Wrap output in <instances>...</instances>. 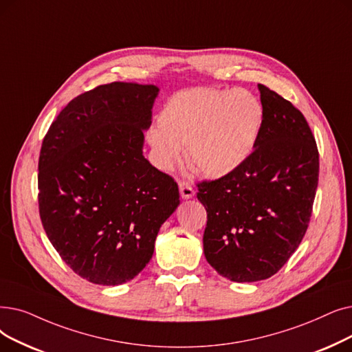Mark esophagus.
Instances as JSON below:
<instances>
[{
  "label": "esophagus",
  "mask_w": 352,
  "mask_h": 352,
  "mask_svg": "<svg viewBox=\"0 0 352 352\" xmlns=\"http://www.w3.org/2000/svg\"><path fill=\"white\" fill-rule=\"evenodd\" d=\"M194 188L188 184L186 181H181L179 182V194L182 198H191L194 195Z\"/></svg>",
  "instance_id": "34e87169"
}]
</instances>
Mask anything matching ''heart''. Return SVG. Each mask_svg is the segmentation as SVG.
I'll use <instances>...</instances> for the list:
<instances>
[{"instance_id":"1","label":"heart","mask_w":352,"mask_h":352,"mask_svg":"<svg viewBox=\"0 0 352 352\" xmlns=\"http://www.w3.org/2000/svg\"><path fill=\"white\" fill-rule=\"evenodd\" d=\"M158 124L146 138L161 170H173L186 148L192 170L219 178L248 161L261 136L265 109L248 90L195 87L168 99Z\"/></svg>"}]
</instances>
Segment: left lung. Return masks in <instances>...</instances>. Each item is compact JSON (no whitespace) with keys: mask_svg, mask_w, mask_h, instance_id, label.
I'll use <instances>...</instances> for the list:
<instances>
[{"mask_svg":"<svg viewBox=\"0 0 352 352\" xmlns=\"http://www.w3.org/2000/svg\"><path fill=\"white\" fill-rule=\"evenodd\" d=\"M265 124L240 168L197 182L207 211V262L233 282L278 273L298 249L312 216L319 177L315 136L302 112L258 85Z\"/></svg>","mask_w":352,"mask_h":352,"instance_id":"obj_1","label":"left lung"}]
</instances>
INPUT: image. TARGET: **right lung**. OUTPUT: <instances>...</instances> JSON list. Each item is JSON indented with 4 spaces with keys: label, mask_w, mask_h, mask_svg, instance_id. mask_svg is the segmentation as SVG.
Returning <instances> with one entry per match:
<instances>
[{
    "label": "right lung",
    "mask_w": 352,
    "mask_h": 352,
    "mask_svg": "<svg viewBox=\"0 0 352 352\" xmlns=\"http://www.w3.org/2000/svg\"><path fill=\"white\" fill-rule=\"evenodd\" d=\"M158 90L122 82L87 90L67 103L43 140L41 224L63 262L91 283L133 279L179 204L174 178L142 155Z\"/></svg>",
    "instance_id": "right-lung-1"
}]
</instances>
